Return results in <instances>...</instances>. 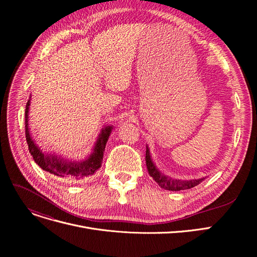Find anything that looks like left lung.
Masks as SVG:
<instances>
[{"instance_id":"8db88e82","label":"left lung","mask_w":257,"mask_h":257,"mask_svg":"<svg viewBox=\"0 0 257 257\" xmlns=\"http://www.w3.org/2000/svg\"><path fill=\"white\" fill-rule=\"evenodd\" d=\"M146 165L148 169V173H149L150 176L153 178V180L156 181V183L164 190L168 191H183V190H188V188H192L196 185H198L200 182H202L204 178L202 179H195V180H175L168 178L165 175L160 174V172L155 168L153 161L150 157V152L149 149L147 147V151H146Z\"/></svg>"}]
</instances>
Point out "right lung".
I'll return each mask as SVG.
<instances>
[{
	"instance_id": "1",
	"label": "right lung",
	"mask_w": 257,
	"mask_h": 257,
	"mask_svg": "<svg viewBox=\"0 0 257 257\" xmlns=\"http://www.w3.org/2000/svg\"><path fill=\"white\" fill-rule=\"evenodd\" d=\"M30 100L26 104L25 119H26V141L28 144L29 152L32 155L35 163L42 168L44 171L49 172L52 175H55L57 177L65 178L73 182H81L98 171L101 168L103 163V155L105 151V146L110 136L111 127L107 126L102 131L100 137L97 141L96 146L92 154L83 163H67L56 156L48 155L40 150L37 145L34 144L28 129V112H29Z\"/></svg>"
}]
</instances>
